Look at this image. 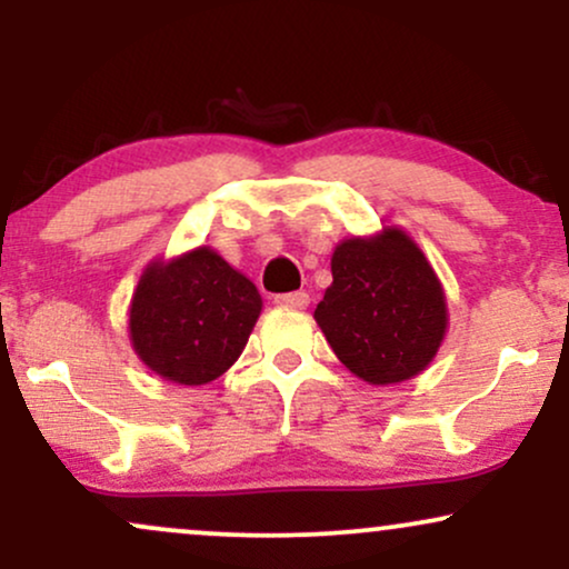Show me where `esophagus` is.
<instances>
[{"mask_svg": "<svg viewBox=\"0 0 569 569\" xmlns=\"http://www.w3.org/2000/svg\"><path fill=\"white\" fill-rule=\"evenodd\" d=\"M276 302L280 307H291V310H305V307L310 305V293H305V291L280 293V297H276Z\"/></svg>", "mask_w": 569, "mask_h": 569, "instance_id": "esophagus-1", "label": "esophagus"}]
</instances>
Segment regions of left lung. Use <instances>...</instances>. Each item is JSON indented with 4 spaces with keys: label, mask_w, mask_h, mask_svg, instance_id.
I'll use <instances>...</instances> for the list:
<instances>
[{
    "label": "left lung",
    "mask_w": 569,
    "mask_h": 569,
    "mask_svg": "<svg viewBox=\"0 0 569 569\" xmlns=\"http://www.w3.org/2000/svg\"><path fill=\"white\" fill-rule=\"evenodd\" d=\"M316 321L331 350L369 385L420 375L447 335V297L420 246L398 227L335 248Z\"/></svg>",
    "instance_id": "obj_1"
}]
</instances>
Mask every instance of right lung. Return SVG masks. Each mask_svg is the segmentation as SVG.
Here are the masks:
<instances>
[{
  "mask_svg": "<svg viewBox=\"0 0 569 569\" xmlns=\"http://www.w3.org/2000/svg\"><path fill=\"white\" fill-rule=\"evenodd\" d=\"M259 312L257 286L200 246L143 270L130 299V342L162 380L206 385L238 361Z\"/></svg>",
  "mask_w": 569,
  "mask_h": 569,
  "instance_id": "right-lung-1",
  "label": "right lung"
}]
</instances>
